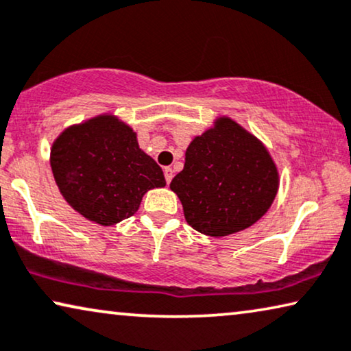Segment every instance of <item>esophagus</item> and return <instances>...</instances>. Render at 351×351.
Returning a JSON list of instances; mask_svg holds the SVG:
<instances>
[{
  "mask_svg": "<svg viewBox=\"0 0 351 351\" xmlns=\"http://www.w3.org/2000/svg\"><path fill=\"white\" fill-rule=\"evenodd\" d=\"M163 172H165V179H166V182H167V184H171L172 176H174V174H172V169H171V167H165Z\"/></svg>",
  "mask_w": 351,
  "mask_h": 351,
  "instance_id": "esophagus-1",
  "label": "esophagus"
}]
</instances>
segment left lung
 Wrapping results in <instances>:
<instances>
[{
  "instance_id": "left-lung-1",
  "label": "left lung",
  "mask_w": 351,
  "mask_h": 351,
  "mask_svg": "<svg viewBox=\"0 0 351 351\" xmlns=\"http://www.w3.org/2000/svg\"><path fill=\"white\" fill-rule=\"evenodd\" d=\"M193 230L223 237L255 225L272 206L278 171L266 145L230 117L196 136L171 182Z\"/></svg>"
}]
</instances>
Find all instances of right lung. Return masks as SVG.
I'll list each match as a JSON object with an SVG mask.
<instances>
[{"label": "right lung", "mask_w": 351, "mask_h": 351, "mask_svg": "<svg viewBox=\"0 0 351 351\" xmlns=\"http://www.w3.org/2000/svg\"><path fill=\"white\" fill-rule=\"evenodd\" d=\"M50 167L64 201L101 226L134 215L147 191L166 185L133 128L112 114L68 126L53 141Z\"/></svg>", "instance_id": "right-lung-1"}]
</instances>
